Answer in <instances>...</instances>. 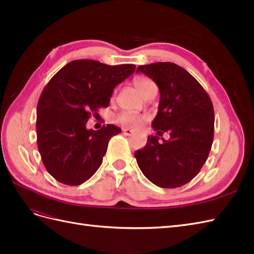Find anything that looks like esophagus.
I'll list each match as a JSON object with an SVG mask.
<instances>
[{
    "instance_id": "34e87169",
    "label": "esophagus",
    "mask_w": 254,
    "mask_h": 254,
    "mask_svg": "<svg viewBox=\"0 0 254 254\" xmlns=\"http://www.w3.org/2000/svg\"><path fill=\"white\" fill-rule=\"evenodd\" d=\"M123 132H124V134H126V135H133L135 133L134 130H131V129H129V128H124V129H123Z\"/></svg>"
}]
</instances>
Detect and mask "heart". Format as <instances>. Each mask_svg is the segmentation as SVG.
I'll list each match as a JSON object with an SVG mask.
<instances>
[{"instance_id": "heart-1", "label": "heart", "mask_w": 254, "mask_h": 254, "mask_svg": "<svg viewBox=\"0 0 254 254\" xmlns=\"http://www.w3.org/2000/svg\"><path fill=\"white\" fill-rule=\"evenodd\" d=\"M135 88L139 90L140 93L145 97L147 96L151 92L158 91V87L156 82L149 77H145V76H140L133 80ZM145 121H147V117L144 114L130 112V111H123L118 114L114 119V122L117 124L126 127V128H139Z\"/></svg>"}]
</instances>
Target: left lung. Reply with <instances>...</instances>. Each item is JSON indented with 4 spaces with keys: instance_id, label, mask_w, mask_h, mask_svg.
Instances as JSON below:
<instances>
[{
    "instance_id": "left-lung-1",
    "label": "left lung",
    "mask_w": 254,
    "mask_h": 254,
    "mask_svg": "<svg viewBox=\"0 0 254 254\" xmlns=\"http://www.w3.org/2000/svg\"><path fill=\"white\" fill-rule=\"evenodd\" d=\"M160 90L159 111L152 122L159 142L150 135L134 157L144 176L164 189L180 188L200 172L214 137V108L209 94L187 70L173 63L140 65Z\"/></svg>"
}]
</instances>
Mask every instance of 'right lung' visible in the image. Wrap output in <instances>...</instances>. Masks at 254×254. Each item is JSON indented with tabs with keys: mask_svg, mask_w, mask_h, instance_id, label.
I'll use <instances>...</instances> for the list:
<instances>
[{
	"mask_svg": "<svg viewBox=\"0 0 254 254\" xmlns=\"http://www.w3.org/2000/svg\"><path fill=\"white\" fill-rule=\"evenodd\" d=\"M134 70V64L74 60L44 87L37 105V145L45 168L57 181L79 186L101 166L110 139L121 128L108 124L88 130L86 124L99 108L109 106L115 86Z\"/></svg>",
	"mask_w": 254,
	"mask_h": 254,
	"instance_id": "1",
	"label": "right lung"
}]
</instances>
